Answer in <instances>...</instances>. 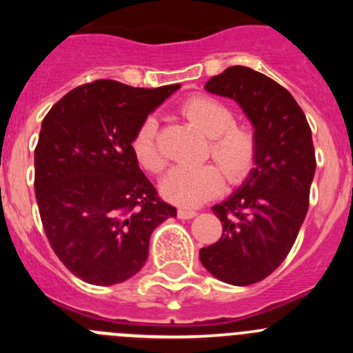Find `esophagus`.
Instances as JSON below:
<instances>
[{
  "label": "esophagus",
  "instance_id": "1",
  "mask_svg": "<svg viewBox=\"0 0 353 353\" xmlns=\"http://www.w3.org/2000/svg\"><path fill=\"white\" fill-rule=\"evenodd\" d=\"M176 215H179V219H192V217H196V210H189V208H179Z\"/></svg>",
  "mask_w": 353,
  "mask_h": 353
}]
</instances>
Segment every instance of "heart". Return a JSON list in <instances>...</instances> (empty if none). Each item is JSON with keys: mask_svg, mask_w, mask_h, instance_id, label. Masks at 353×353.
<instances>
[{"mask_svg": "<svg viewBox=\"0 0 353 353\" xmlns=\"http://www.w3.org/2000/svg\"><path fill=\"white\" fill-rule=\"evenodd\" d=\"M180 113L207 136L208 154L219 164L230 182H240L248 176L256 161L258 141L249 127L233 123L235 118L232 109L217 99L196 95L183 102ZM130 148L139 166L152 173L162 171L166 162L157 148V120L154 117L141 121L134 132ZM220 170L214 164L174 166L162 179V196L180 207H196L223 187Z\"/></svg>", "mask_w": 353, "mask_h": 353, "instance_id": "obj_1", "label": "heart"}]
</instances>
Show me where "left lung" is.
Wrapping results in <instances>:
<instances>
[{"instance_id":"8db88e82","label":"left lung","mask_w":353,"mask_h":353,"mask_svg":"<svg viewBox=\"0 0 353 353\" xmlns=\"http://www.w3.org/2000/svg\"><path fill=\"white\" fill-rule=\"evenodd\" d=\"M205 90L240 105L258 154L244 183L212 207L223 235L199 249V260L219 281L248 286L270 276L297 239L316 170L313 138L292 93L261 72L235 65L208 79Z\"/></svg>"}]
</instances>
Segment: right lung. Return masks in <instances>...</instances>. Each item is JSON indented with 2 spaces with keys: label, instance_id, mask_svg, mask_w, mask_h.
Masks as SVG:
<instances>
[{
  "label": "right lung",
  "instance_id": "obj_1",
  "mask_svg": "<svg viewBox=\"0 0 353 353\" xmlns=\"http://www.w3.org/2000/svg\"><path fill=\"white\" fill-rule=\"evenodd\" d=\"M180 84L77 86L43 118L35 194L56 256L84 283L127 281L148 258L150 235L176 208L157 198L130 148L134 132Z\"/></svg>",
  "mask_w": 353,
  "mask_h": 353
}]
</instances>
